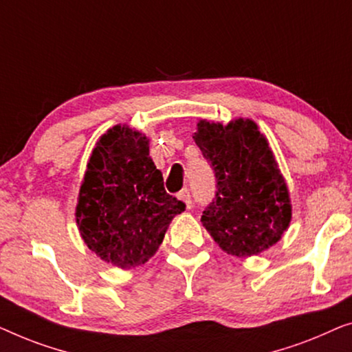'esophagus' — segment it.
Masks as SVG:
<instances>
[{
	"label": "esophagus",
	"mask_w": 352,
	"mask_h": 352,
	"mask_svg": "<svg viewBox=\"0 0 352 352\" xmlns=\"http://www.w3.org/2000/svg\"><path fill=\"white\" fill-rule=\"evenodd\" d=\"M178 199L185 202L186 209H191L192 199H191V192H190V190H188V188H185V190H182L180 192H178Z\"/></svg>",
	"instance_id": "1"
}]
</instances>
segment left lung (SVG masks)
Wrapping results in <instances>:
<instances>
[{
	"mask_svg": "<svg viewBox=\"0 0 352 352\" xmlns=\"http://www.w3.org/2000/svg\"><path fill=\"white\" fill-rule=\"evenodd\" d=\"M196 145L217 178L201 221L226 254L252 256L274 245L292 220V204L266 137L252 120L197 122Z\"/></svg>",
	"mask_w": 352,
	"mask_h": 352,
	"instance_id": "1",
	"label": "left lung"
}]
</instances>
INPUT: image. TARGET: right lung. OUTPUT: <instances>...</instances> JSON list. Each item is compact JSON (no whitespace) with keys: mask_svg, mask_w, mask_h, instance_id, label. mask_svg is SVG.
Wrapping results in <instances>:
<instances>
[{"mask_svg":"<svg viewBox=\"0 0 352 352\" xmlns=\"http://www.w3.org/2000/svg\"><path fill=\"white\" fill-rule=\"evenodd\" d=\"M148 142L129 126L108 129L92 150L79 190L81 237L97 256L122 270L150 260L172 219L185 210L166 192Z\"/></svg>","mask_w":352,"mask_h":352,"instance_id":"1","label":"right lung"}]
</instances>
